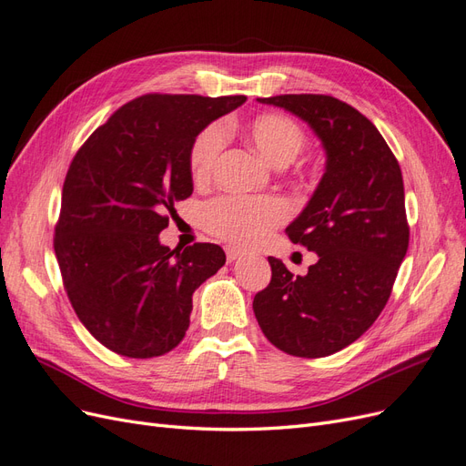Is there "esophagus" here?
Here are the masks:
<instances>
[{"mask_svg":"<svg viewBox=\"0 0 466 466\" xmlns=\"http://www.w3.org/2000/svg\"><path fill=\"white\" fill-rule=\"evenodd\" d=\"M225 255H228V262H233L237 258H241L243 252L238 250V248H235V247H228V248H225Z\"/></svg>","mask_w":466,"mask_h":466,"instance_id":"esophagus-1","label":"esophagus"}]
</instances>
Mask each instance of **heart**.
I'll use <instances>...</instances> for the list:
<instances>
[{
  "label": "heart",
  "instance_id": "heart-1",
  "mask_svg": "<svg viewBox=\"0 0 466 466\" xmlns=\"http://www.w3.org/2000/svg\"><path fill=\"white\" fill-rule=\"evenodd\" d=\"M247 137L260 157L274 167L289 165L305 146L301 126L289 116L268 112L247 124ZM225 147V130L209 124L190 149V171L196 182H206L216 171ZM289 218V206L274 196H221L204 209L211 235L237 245H255Z\"/></svg>",
  "mask_w": 466,
  "mask_h": 466
}]
</instances>
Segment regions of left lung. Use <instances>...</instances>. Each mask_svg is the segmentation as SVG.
Instances as JSON below:
<instances>
[{"mask_svg": "<svg viewBox=\"0 0 466 466\" xmlns=\"http://www.w3.org/2000/svg\"><path fill=\"white\" fill-rule=\"evenodd\" d=\"M311 126L327 153L324 173L291 243L317 252L305 276L268 257L272 279L252 301L264 336L298 358H324L356 342L383 311L408 250L397 157L361 112L329 95L258 98Z\"/></svg>", "mask_w": 466, "mask_h": 466, "instance_id": "1", "label": "left lung"}]
</instances>
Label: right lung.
Segmentation results:
<instances>
[{
  "instance_id": "obj_1",
  "label": "right lung",
  "mask_w": 466,
  "mask_h": 466,
  "mask_svg": "<svg viewBox=\"0 0 466 466\" xmlns=\"http://www.w3.org/2000/svg\"><path fill=\"white\" fill-rule=\"evenodd\" d=\"M247 96L144 95L89 136L66 175L54 250L67 298L98 342L126 358L163 356L185 338L192 293L225 264L219 245H161L192 194L190 149Z\"/></svg>"
}]
</instances>
